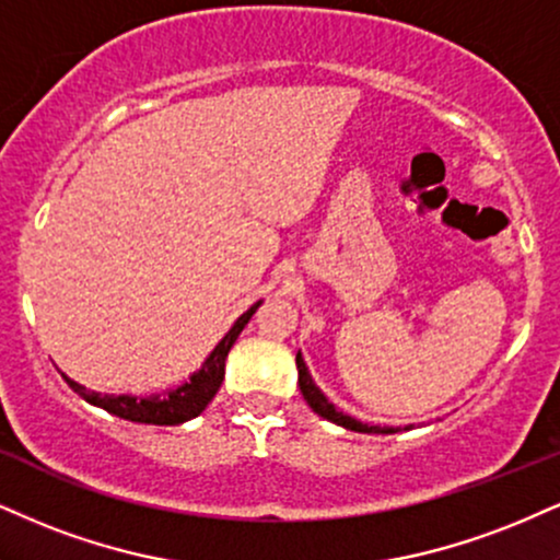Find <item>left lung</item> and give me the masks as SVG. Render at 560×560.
<instances>
[{"label": "left lung", "mask_w": 560, "mask_h": 560, "mask_svg": "<svg viewBox=\"0 0 560 560\" xmlns=\"http://www.w3.org/2000/svg\"><path fill=\"white\" fill-rule=\"evenodd\" d=\"M298 370H300V390H302V396H305V401L310 404V409H313L315 415H320L323 420H328V422H336V425H341V428H347V430H354V433H383V435H388V433H396V430L399 428H386V425H362L360 420H354V417H349V415H345V412H339V409L334 407L331 401L326 399V396H323V390L315 386L313 383V378H310V370H307V365H305V360H302V354L298 352ZM407 430V428H404Z\"/></svg>", "instance_id": "1"}]
</instances>
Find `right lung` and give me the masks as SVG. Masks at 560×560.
<instances>
[{"instance_id": "right-lung-1", "label": "right lung", "mask_w": 560, "mask_h": 560, "mask_svg": "<svg viewBox=\"0 0 560 560\" xmlns=\"http://www.w3.org/2000/svg\"><path fill=\"white\" fill-rule=\"evenodd\" d=\"M260 307V302L242 313L234 326L229 328V334L224 339L215 345L211 354L206 357V362L200 365L198 373L190 375V381H185L182 386L164 390V394H151V396H114V394H96V390H88L85 386H80L72 378H67V386L75 390L78 396H83L88 404L93 407L106 409L109 415L122 417V420L130 422H145V425H179V422L192 420L198 417L203 409L211 404L215 396V390L221 388V381H224V365H226V354L232 349L237 336L242 334V328L247 326V320L253 318L255 310Z\"/></svg>"}]
</instances>
